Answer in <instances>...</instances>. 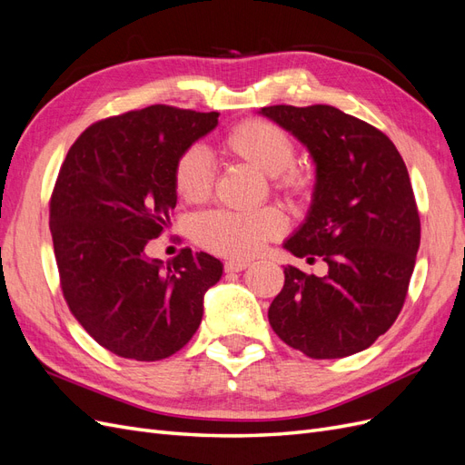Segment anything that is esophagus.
<instances>
[{
    "instance_id": "1",
    "label": "esophagus",
    "mask_w": 465,
    "mask_h": 465,
    "mask_svg": "<svg viewBox=\"0 0 465 465\" xmlns=\"http://www.w3.org/2000/svg\"><path fill=\"white\" fill-rule=\"evenodd\" d=\"M250 265V262L246 260H231V262H224V272H242Z\"/></svg>"
}]
</instances>
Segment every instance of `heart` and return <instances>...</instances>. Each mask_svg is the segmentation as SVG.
Masks as SVG:
<instances>
[{
    "label": "heart",
    "instance_id": "b5f03b06",
    "mask_svg": "<svg viewBox=\"0 0 465 465\" xmlns=\"http://www.w3.org/2000/svg\"><path fill=\"white\" fill-rule=\"evenodd\" d=\"M223 151L242 161L265 176L277 180V186L299 193L308 186V176L291 166L294 145L279 125L265 120H244L223 137ZM174 188L188 203L203 202L213 188L215 168L203 147L192 145L174 164ZM285 229V221L273 207L256 211H211L195 219V241L221 256H254L267 238Z\"/></svg>",
    "mask_w": 465,
    "mask_h": 465
}]
</instances>
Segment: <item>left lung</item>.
Wrapping results in <instances>:
<instances>
[{
    "label": "left lung",
    "instance_id": "1",
    "mask_svg": "<svg viewBox=\"0 0 465 465\" xmlns=\"http://www.w3.org/2000/svg\"><path fill=\"white\" fill-rule=\"evenodd\" d=\"M260 114L311 153V209L283 248L328 263L323 277L285 267L270 323L311 359H341L371 347L396 322L420 242L405 163L388 135L330 104L263 106Z\"/></svg>",
    "mask_w": 465,
    "mask_h": 465
}]
</instances>
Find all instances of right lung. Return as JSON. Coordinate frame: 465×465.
<instances>
[{
    "label": "right lung",
    "mask_w": 465,
    "mask_h": 465,
    "mask_svg": "<svg viewBox=\"0 0 465 465\" xmlns=\"http://www.w3.org/2000/svg\"><path fill=\"white\" fill-rule=\"evenodd\" d=\"M219 112L164 104L96 122L67 151L50 200V231L69 311L124 359L161 361L198 331L203 294L223 263L184 248L168 263L145 254L171 227L174 164L217 128Z\"/></svg>",
    "instance_id": "right-lung-1"
}]
</instances>
